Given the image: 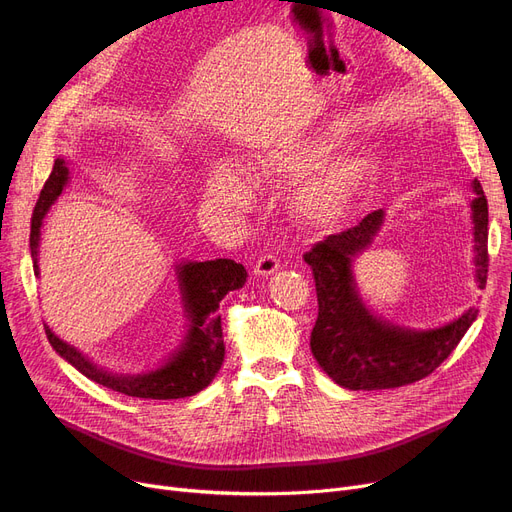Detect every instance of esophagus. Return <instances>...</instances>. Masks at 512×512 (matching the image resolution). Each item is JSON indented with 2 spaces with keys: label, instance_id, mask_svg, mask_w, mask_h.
Returning a JSON list of instances; mask_svg holds the SVG:
<instances>
[{
  "label": "esophagus",
  "instance_id": "34e87169",
  "mask_svg": "<svg viewBox=\"0 0 512 512\" xmlns=\"http://www.w3.org/2000/svg\"><path fill=\"white\" fill-rule=\"evenodd\" d=\"M280 270V259L274 253H265L255 261V274L257 276H270Z\"/></svg>",
  "mask_w": 512,
  "mask_h": 512
}]
</instances>
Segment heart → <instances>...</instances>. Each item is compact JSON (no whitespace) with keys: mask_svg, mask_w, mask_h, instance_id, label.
I'll return each instance as SVG.
<instances>
[{"mask_svg":"<svg viewBox=\"0 0 512 512\" xmlns=\"http://www.w3.org/2000/svg\"><path fill=\"white\" fill-rule=\"evenodd\" d=\"M340 145L342 141L334 132H311L307 137L276 143L259 159V172L276 180H299L324 166ZM371 174L369 159L361 155L338 157L301 184L294 197V207L311 226H336L353 211ZM205 191L213 203L230 207H242L251 199L249 182L230 164H215L209 168Z\"/></svg>","mask_w":512,"mask_h":512,"instance_id":"1","label":"heart"}]
</instances>
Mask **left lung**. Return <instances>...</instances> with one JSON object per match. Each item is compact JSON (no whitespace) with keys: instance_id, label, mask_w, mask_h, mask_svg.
<instances>
[{"instance_id":"8db88e82","label":"left lung","mask_w":512,"mask_h":512,"mask_svg":"<svg viewBox=\"0 0 512 512\" xmlns=\"http://www.w3.org/2000/svg\"><path fill=\"white\" fill-rule=\"evenodd\" d=\"M475 265L479 288L488 282V199L479 180L473 182ZM384 211H371L344 232L330 234L303 255L311 267L317 292V321L311 332V353L330 378L348 390H386L427 378L448 359L477 317L469 309L452 324L413 332L373 317L355 290L351 261L380 230Z\"/></svg>"}]
</instances>
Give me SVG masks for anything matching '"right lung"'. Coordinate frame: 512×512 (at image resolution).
I'll return each instance as SVG.
<instances>
[{"instance_id": "right-lung-1", "label": "right lung", "mask_w": 512, "mask_h": 512, "mask_svg": "<svg viewBox=\"0 0 512 512\" xmlns=\"http://www.w3.org/2000/svg\"><path fill=\"white\" fill-rule=\"evenodd\" d=\"M68 180V168L64 159H56L49 178L45 180L39 201L35 205L31 218V255L35 274H39L37 265V247L39 234L45 213L51 203L60 197L64 184ZM184 307L191 319L186 342L164 367L145 373V375H114L99 369L89 359L80 355L74 346L66 344L45 326L49 344L56 348L70 365H74L89 380L110 388L114 392L153 398V400H170L184 398L201 392L220 371L224 361V338H222V319L218 315L220 301L230 290L240 288L247 280V270L232 259H215L203 263H184L178 270Z\"/></svg>"}]
</instances>
